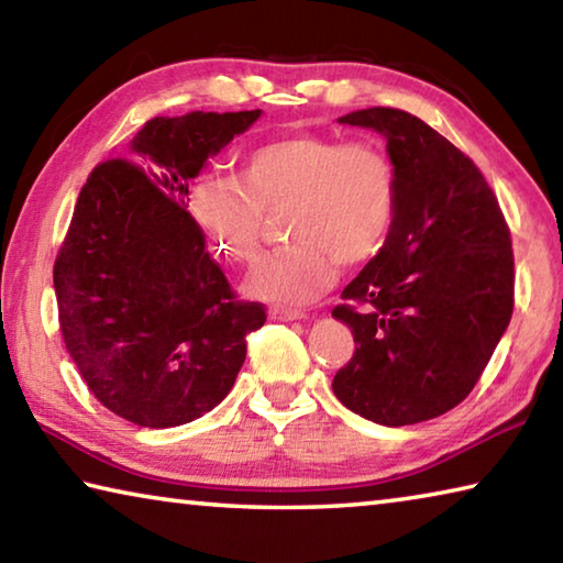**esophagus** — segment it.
<instances>
[{
  "mask_svg": "<svg viewBox=\"0 0 563 563\" xmlns=\"http://www.w3.org/2000/svg\"><path fill=\"white\" fill-rule=\"evenodd\" d=\"M271 316L278 318V320H305V318H308L302 310H298V308H285V305H273Z\"/></svg>",
  "mask_w": 563,
  "mask_h": 563,
  "instance_id": "esophagus-1",
  "label": "esophagus"
}]
</instances>
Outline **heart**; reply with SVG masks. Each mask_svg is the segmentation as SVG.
<instances>
[{
	"mask_svg": "<svg viewBox=\"0 0 563 563\" xmlns=\"http://www.w3.org/2000/svg\"><path fill=\"white\" fill-rule=\"evenodd\" d=\"M397 166L375 141L316 133L251 148L241 180L216 178L190 196V211L218 251L238 263L261 253L265 213L285 211L290 245L255 265L247 290L273 302H308L383 251L397 216Z\"/></svg>",
	"mask_w": 563,
	"mask_h": 563,
	"instance_id": "heart-1",
	"label": "heart"
}]
</instances>
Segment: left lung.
<instances>
[{
    "label": "left lung",
    "mask_w": 563,
    "mask_h": 563,
    "mask_svg": "<svg viewBox=\"0 0 563 563\" xmlns=\"http://www.w3.org/2000/svg\"><path fill=\"white\" fill-rule=\"evenodd\" d=\"M340 123L383 133L399 196L385 247L332 310L355 338L332 393L377 424H417L472 393L509 325L511 233L474 161L422 119L373 107Z\"/></svg>",
    "instance_id": "8db88e82"
}]
</instances>
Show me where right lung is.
<instances>
[{
  "mask_svg": "<svg viewBox=\"0 0 563 563\" xmlns=\"http://www.w3.org/2000/svg\"><path fill=\"white\" fill-rule=\"evenodd\" d=\"M255 111L156 117L126 158L91 170L54 263L59 330L89 393L113 415L166 430L231 393L265 305L241 300L188 213L201 174Z\"/></svg>",
  "mask_w": 563,
  "mask_h": 563,
  "instance_id": "obj_1",
  "label": "right lung"
}]
</instances>
